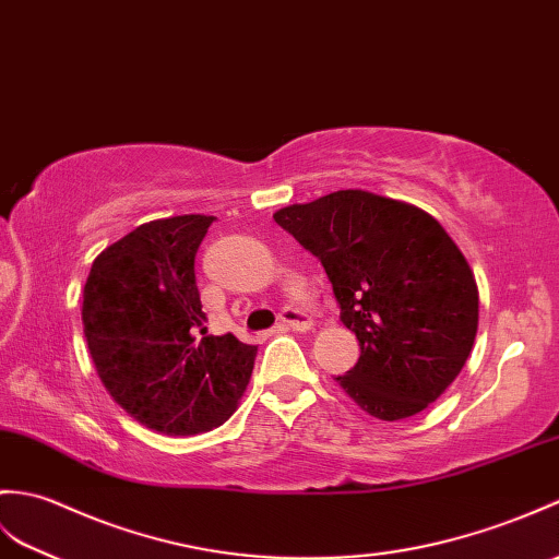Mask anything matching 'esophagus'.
Listing matches in <instances>:
<instances>
[{
  "label": "esophagus",
  "instance_id": "obj_1",
  "mask_svg": "<svg viewBox=\"0 0 559 559\" xmlns=\"http://www.w3.org/2000/svg\"><path fill=\"white\" fill-rule=\"evenodd\" d=\"M281 323L290 331H309L311 329V319L300 309H283Z\"/></svg>",
  "mask_w": 559,
  "mask_h": 559
}]
</instances>
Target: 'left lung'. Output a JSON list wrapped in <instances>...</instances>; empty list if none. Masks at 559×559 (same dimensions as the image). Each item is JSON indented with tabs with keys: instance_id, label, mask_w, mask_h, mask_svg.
Returning a JSON list of instances; mask_svg holds the SVG:
<instances>
[{
	"instance_id": "left-lung-1",
	"label": "left lung",
	"mask_w": 559,
	"mask_h": 559,
	"mask_svg": "<svg viewBox=\"0 0 559 559\" xmlns=\"http://www.w3.org/2000/svg\"><path fill=\"white\" fill-rule=\"evenodd\" d=\"M276 224L314 254L357 365L338 385L383 421L426 409L457 379L478 329V288L445 228L424 210L367 190L283 206Z\"/></svg>"
}]
</instances>
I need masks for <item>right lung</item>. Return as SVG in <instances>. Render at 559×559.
I'll use <instances>...</instances> for the list:
<instances>
[{"label": "right lung", "instance_id": "right-lung-1", "mask_svg": "<svg viewBox=\"0 0 559 559\" xmlns=\"http://www.w3.org/2000/svg\"><path fill=\"white\" fill-rule=\"evenodd\" d=\"M214 216L142 224L97 254L83 331L104 388L135 421L166 436L212 431L238 409L257 345L204 335L194 254Z\"/></svg>", "mask_w": 559, "mask_h": 559}]
</instances>
